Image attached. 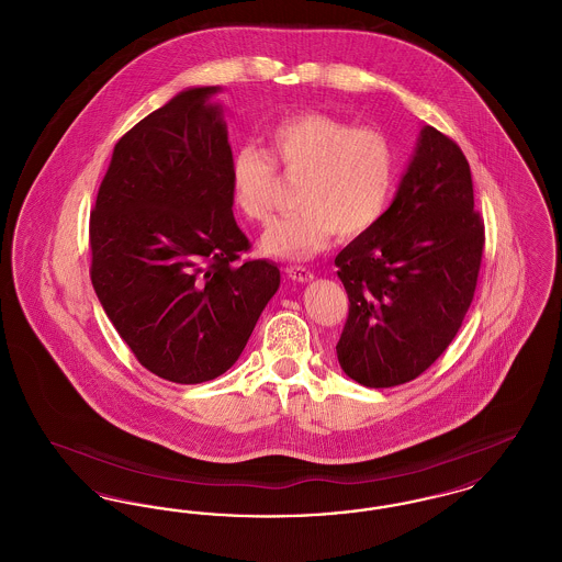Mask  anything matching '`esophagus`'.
<instances>
[{"label":"esophagus","instance_id":"obj_1","mask_svg":"<svg viewBox=\"0 0 562 562\" xmlns=\"http://www.w3.org/2000/svg\"><path fill=\"white\" fill-rule=\"evenodd\" d=\"M286 273H289V278H293L296 282H310L314 278V273L310 269L301 268V266L286 268Z\"/></svg>","mask_w":562,"mask_h":562}]
</instances>
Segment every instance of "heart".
<instances>
[{
	"mask_svg": "<svg viewBox=\"0 0 562 562\" xmlns=\"http://www.w3.org/2000/svg\"><path fill=\"white\" fill-rule=\"evenodd\" d=\"M268 155L289 179H303L299 211L261 238L263 255L291 261L312 259L337 232L341 238L369 234L387 213L401 172L385 134L326 113H301L273 126ZM269 158L246 145L232 160V202L250 223H268L273 213L278 177Z\"/></svg>",
	"mask_w": 562,
	"mask_h": 562,
	"instance_id": "heart-1",
	"label": "heart"
}]
</instances>
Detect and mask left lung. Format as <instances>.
I'll list each match as a JSON object with an SVG mask.
<instances>
[{
    "mask_svg": "<svg viewBox=\"0 0 562 562\" xmlns=\"http://www.w3.org/2000/svg\"><path fill=\"white\" fill-rule=\"evenodd\" d=\"M482 246L470 164L424 126L387 213L335 259L349 299L337 344L344 373L394 387L429 369L470 310Z\"/></svg>",
    "mask_w": 562,
    "mask_h": 562,
    "instance_id": "1",
    "label": "left lung"
}]
</instances>
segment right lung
Segmentation results:
<instances>
[{
  "instance_id": "right-lung-1",
  "label": "right lung",
  "mask_w": 562,
  "mask_h": 562,
  "mask_svg": "<svg viewBox=\"0 0 562 562\" xmlns=\"http://www.w3.org/2000/svg\"><path fill=\"white\" fill-rule=\"evenodd\" d=\"M221 86L172 97L124 134L90 214L92 286L136 360L175 383L225 373L280 286L269 261L236 263L232 147Z\"/></svg>"
}]
</instances>
